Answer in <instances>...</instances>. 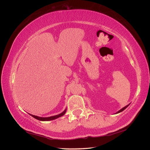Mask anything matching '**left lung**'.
<instances>
[{"label": "left lung", "mask_w": 150, "mask_h": 150, "mask_svg": "<svg viewBox=\"0 0 150 150\" xmlns=\"http://www.w3.org/2000/svg\"><path fill=\"white\" fill-rule=\"evenodd\" d=\"M128 106H129V105H127V106H125V107H124V108H122V109H121V110H119V111H118V112H117V113H119V112H122V111H123L124 110H125V109H126V108L127 107H128Z\"/></svg>", "instance_id": "8db88e82"}]
</instances>
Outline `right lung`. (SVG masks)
<instances>
[{
  "label": "right lung",
  "mask_w": 150,
  "mask_h": 150,
  "mask_svg": "<svg viewBox=\"0 0 150 150\" xmlns=\"http://www.w3.org/2000/svg\"><path fill=\"white\" fill-rule=\"evenodd\" d=\"M66 112V110H65L62 113L59 114V115H55V116H50V117H47V118H43V117H39V116H34V115H31L32 117H34V118L37 119V120H41V121H49V120H54V119H56L59 117H61V116H62L65 115V113Z\"/></svg>",
  "instance_id": "add662e5"
}]
</instances>
